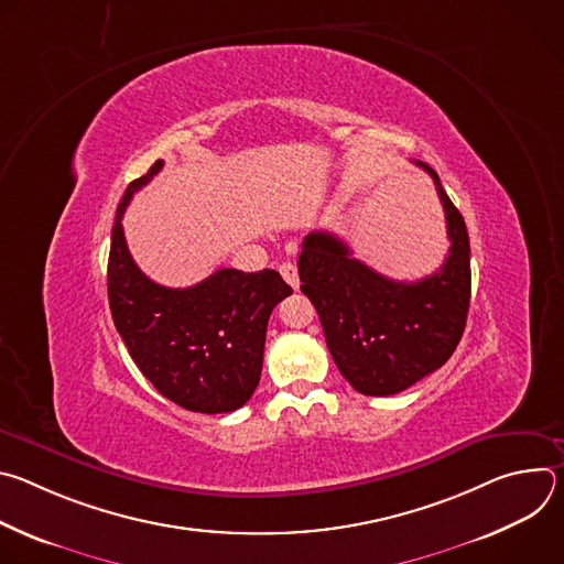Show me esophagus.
<instances>
[{"instance_id": "esophagus-1", "label": "esophagus", "mask_w": 564, "mask_h": 564, "mask_svg": "<svg viewBox=\"0 0 564 564\" xmlns=\"http://www.w3.org/2000/svg\"><path fill=\"white\" fill-rule=\"evenodd\" d=\"M279 272H281V276L285 279V283H288L292 290H299V270H296L294 263H283V265L279 268Z\"/></svg>"}]
</instances>
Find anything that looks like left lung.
Masks as SVG:
<instances>
[{
	"label": "left lung",
	"instance_id": "1",
	"mask_svg": "<svg viewBox=\"0 0 564 564\" xmlns=\"http://www.w3.org/2000/svg\"><path fill=\"white\" fill-rule=\"evenodd\" d=\"M435 183L446 229L444 265L420 281H392L352 259L330 231H312L299 254L301 292L324 326L328 350L361 394L386 397L406 390L442 368L455 352L470 301V246L462 214L433 167L415 160Z\"/></svg>",
	"mask_w": 564,
	"mask_h": 564
}]
</instances>
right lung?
I'll return each mask as SVG.
<instances>
[{
    "label": "right lung",
    "mask_w": 564,
    "mask_h": 564,
    "mask_svg": "<svg viewBox=\"0 0 564 564\" xmlns=\"http://www.w3.org/2000/svg\"><path fill=\"white\" fill-rule=\"evenodd\" d=\"M163 160L133 181L116 212L107 270L116 330L153 388L194 413H231L261 379L268 318L292 288L276 270H216L178 290L153 283L133 263L122 216Z\"/></svg>",
    "instance_id": "add662e5"
}]
</instances>
